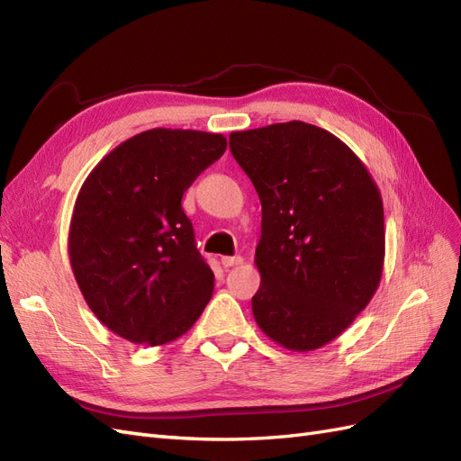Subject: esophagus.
Masks as SVG:
<instances>
[{
  "mask_svg": "<svg viewBox=\"0 0 461 461\" xmlns=\"http://www.w3.org/2000/svg\"><path fill=\"white\" fill-rule=\"evenodd\" d=\"M242 263V258L240 256H225V258H221V265L225 269H229V267H234V265H240Z\"/></svg>",
  "mask_w": 461,
  "mask_h": 461,
  "instance_id": "esophagus-1",
  "label": "esophagus"
}]
</instances>
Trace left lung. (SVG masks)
Instances as JSON below:
<instances>
[{"instance_id":"8db88e82","label":"left lung","mask_w":461,"mask_h":461,"mask_svg":"<svg viewBox=\"0 0 461 461\" xmlns=\"http://www.w3.org/2000/svg\"><path fill=\"white\" fill-rule=\"evenodd\" d=\"M229 142L261 202L256 323L286 350H317L379 288L381 192L356 153L315 124L276 122L230 132Z\"/></svg>"}]
</instances>
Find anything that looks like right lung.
Here are the masks:
<instances>
[{"mask_svg": "<svg viewBox=\"0 0 461 461\" xmlns=\"http://www.w3.org/2000/svg\"><path fill=\"white\" fill-rule=\"evenodd\" d=\"M227 149L222 134L151 129L119 144L82 185L68 259L88 308L124 340L173 342L213 294L183 194Z\"/></svg>", "mask_w": 461, "mask_h": 461, "instance_id": "add662e5", "label": "right lung"}]
</instances>
